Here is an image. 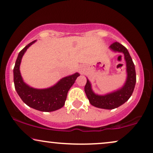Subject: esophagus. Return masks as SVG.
<instances>
[{"label":"esophagus","instance_id":"34e87169","mask_svg":"<svg viewBox=\"0 0 153 153\" xmlns=\"http://www.w3.org/2000/svg\"><path fill=\"white\" fill-rule=\"evenodd\" d=\"M81 72H82V71H81Z\"/></svg>","mask_w":153,"mask_h":153}]
</instances>
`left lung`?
I'll return each instance as SVG.
<instances>
[{"label":"left lung","mask_w":153,"mask_h":153,"mask_svg":"<svg viewBox=\"0 0 153 153\" xmlns=\"http://www.w3.org/2000/svg\"><path fill=\"white\" fill-rule=\"evenodd\" d=\"M110 48L114 52L122 53L124 55L127 72V78L124 85L117 91L103 95L95 94L92 90L91 83L88 78L85 86V92L90 103L96 108L108 110L118 108L128 101L133 93L136 82L135 65L126 48L123 46L122 44L115 42L110 45Z\"/></svg>","instance_id":"obj_1"}]
</instances>
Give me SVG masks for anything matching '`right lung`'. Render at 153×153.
Returning <instances> with one entry per match:
<instances>
[{"mask_svg": "<svg viewBox=\"0 0 153 153\" xmlns=\"http://www.w3.org/2000/svg\"><path fill=\"white\" fill-rule=\"evenodd\" d=\"M36 40L31 42L20 51L13 68V80L16 91L21 100L30 108L42 112H52L64 106L68 92L80 74H74L60 79L52 87L36 89L24 82L20 72L22 58L27 49Z\"/></svg>", "mask_w": 153, "mask_h": 153, "instance_id": "obj_1", "label": "right lung"}]
</instances>
